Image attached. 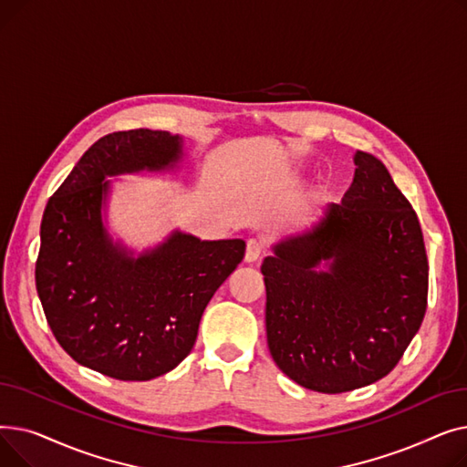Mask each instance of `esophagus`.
Listing matches in <instances>:
<instances>
[{
  "label": "esophagus",
  "mask_w": 467,
  "mask_h": 467,
  "mask_svg": "<svg viewBox=\"0 0 467 467\" xmlns=\"http://www.w3.org/2000/svg\"><path fill=\"white\" fill-rule=\"evenodd\" d=\"M261 254H263L261 242L255 240V238H250L248 244H246V255H244V259H246V263H254L261 257Z\"/></svg>",
  "instance_id": "34e87169"
}]
</instances>
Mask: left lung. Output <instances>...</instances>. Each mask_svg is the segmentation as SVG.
I'll return each instance as SVG.
<instances>
[{"instance_id":"8db88e82","label":"left lung","mask_w":467,"mask_h":467,"mask_svg":"<svg viewBox=\"0 0 467 467\" xmlns=\"http://www.w3.org/2000/svg\"><path fill=\"white\" fill-rule=\"evenodd\" d=\"M354 162L342 202L324 206L261 265L268 350L293 382L322 394L386 377L428 306L419 215L377 157L358 151ZM324 260L330 271L316 272Z\"/></svg>"}]
</instances>
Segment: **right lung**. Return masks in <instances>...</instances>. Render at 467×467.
<instances>
[{"label":"right lung","instance_id":"1","mask_svg":"<svg viewBox=\"0 0 467 467\" xmlns=\"http://www.w3.org/2000/svg\"><path fill=\"white\" fill-rule=\"evenodd\" d=\"M182 138L136 129L98 140L48 199L36 261L37 296L58 345L117 380H151L183 361L202 312L244 259L246 242L174 233L138 259L102 225L108 176L164 170Z\"/></svg>","mask_w":467,"mask_h":467}]
</instances>
